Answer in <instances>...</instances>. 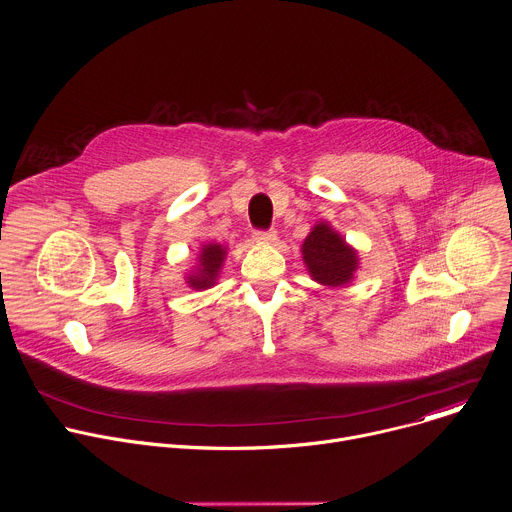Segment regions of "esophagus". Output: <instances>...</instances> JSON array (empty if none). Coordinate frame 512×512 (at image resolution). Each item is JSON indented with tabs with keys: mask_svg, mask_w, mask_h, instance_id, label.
I'll list each match as a JSON object with an SVG mask.
<instances>
[{
	"mask_svg": "<svg viewBox=\"0 0 512 512\" xmlns=\"http://www.w3.org/2000/svg\"><path fill=\"white\" fill-rule=\"evenodd\" d=\"M255 241H259V243H273L275 239H277V233L273 231V229H269V231H255Z\"/></svg>",
	"mask_w": 512,
	"mask_h": 512,
	"instance_id": "1",
	"label": "esophagus"
}]
</instances>
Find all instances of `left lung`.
Masks as SVG:
<instances>
[{
  "label": "left lung",
  "instance_id": "left-lung-1",
  "mask_svg": "<svg viewBox=\"0 0 512 512\" xmlns=\"http://www.w3.org/2000/svg\"><path fill=\"white\" fill-rule=\"evenodd\" d=\"M302 259L310 277L326 287L350 285L360 267L358 251L326 221L316 223L304 239Z\"/></svg>",
  "mask_w": 512,
  "mask_h": 512
}]
</instances>
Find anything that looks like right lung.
I'll list each match as a JSON object with an SVG mask.
<instances>
[{
    "mask_svg": "<svg viewBox=\"0 0 512 512\" xmlns=\"http://www.w3.org/2000/svg\"><path fill=\"white\" fill-rule=\"evenodd\" d=\"M227 245L221 243H202L196 263L192 265V269L184 275L188 287L196 289V291H204L212 285H216L218 275H221V269L225 265L227 259Z\"/></svg>",
    "mask_w": 512,
    "mask_h": 512,
    "instance_id": "right-lung-1",
    "label": "right lung"
}]
</instances>
